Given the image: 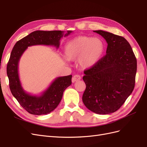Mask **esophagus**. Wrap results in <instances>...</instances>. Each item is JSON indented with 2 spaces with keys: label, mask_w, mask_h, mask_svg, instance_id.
Wrapping results in <instances>:
<instances>
[{
  "label": "esophagus",
  "mask_w": 147,
  "mask_h": 147,
  "mask_svg": "<svg viewBox=\"0 0 147 147\" xmlns=\"http://www.w3.org/2000/svg\"><path fill=\"white\" fill-rule=\"evenodd\" d=\"M80 79H81V77L80 76V75H74V76L73 77V78L72 79V82L73 83H74L75 82H77L78 80H80Z\"/></svg>",
  "instance_id": "34e87169"
}]
</instances>
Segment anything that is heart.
I'll return each mask as SVG.
<instances>
[{"mask_svg": "<svg viewBox=\"0 0 147 147\" xmlns=\"http://www.w3.org/2000/svg\"><path fill=\"white\" fill-rule=\"evenodd\" d=\"M104 51L102 40L88 36H78L67 43L64 55L68 61H76L81 68L91 69L100 59Z\"/></svg>", "mask_w": 147, "mask_h": 147, "instance_id": "1", "label": "heart"}]
</instances>
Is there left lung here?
I'll return each instance as SVG.
<instances>
[{
	"instance_id": "1",
	"label": "left lung",
	"mask_w": 147,
	"mask_h": 147,
	"mask_svg": "<svg viewBox=\"0 0 147 147\" xmlns=\"http://www.w3.org/2000/svg\"><path fill=\"white\" fill-rule=\"evenodd\" d=\"M107 43L106 55L93 67L84 71L86 84L82 100L97 114L116 112L131 95L135 86L137 60L124 37L104 30H94Z\"/></svg>"
}]
</instances>
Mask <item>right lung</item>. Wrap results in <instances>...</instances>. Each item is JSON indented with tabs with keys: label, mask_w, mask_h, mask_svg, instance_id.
Returning <instances> with one entry per match:
<instances>
[{
	"label": "right lung",
	"mask_w": 147,
	"mask_h": 147,
	"mask_svg": "<svg viewBox=\"0 0 147 147\" xmlns=\"http://www.w3.org/2000/svg\"><path fill=\"white\" fill-rule=\"evenodd\" d=\"M72 32L67 30L64 34L61 30H35L18 41L13 47L7 67L10 89L22 107L29 113L47 115L54 110L60 103L64 90L72 84V75L56 78L40 96L30 94L24 90L19 77L18 65L21 56L28 47L33 45H51L57 49L61 38Z\"/></svg>",
	"instance_id": "add662e5"
}]
</instances>
